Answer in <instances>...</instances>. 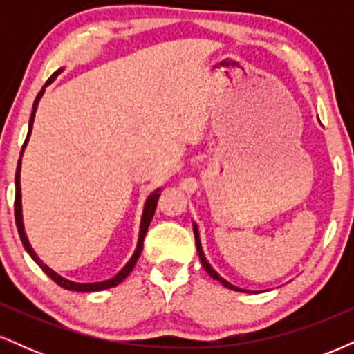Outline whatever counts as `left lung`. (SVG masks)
Segmentation results:
<instances>
[{
  "label": "left lung",
  "mask_w": 354,
  "mask_h": 354,
  "mask_svg": "<svg viewBox=\"0 0 354 354\" xmlns=\"http://www.w3.org/2000/svg\"><path fill=\"white\" fill-rule=\"evenodd\" d=\"M193 233H194V243H196V250H198V256H200V261H201L203 268H205V270H206V273H208V274L211 276V278H213V279H216V281L221 283L223 286H225V288H228V290L239 291V293H254V291H250V290H243V288H238V286H234V284H231L230 281H226V279L223 278L221 274H218V271L214 270V268L209 265V263H208V259H206L205 253H203V246H201L200 233H198V226H196V223H194V221H193Z\"/></svg>",
  "instance_id": "left-lung-1"
}]
</instances>
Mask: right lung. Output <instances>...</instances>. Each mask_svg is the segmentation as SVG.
Segmentation results:
<instances>
[{
    "label": "right lung",
    "instance_id": "1",
    "mask_svg": "<svg viewBox=\"0 0 354 354\" xmlns=\"http://www.w3.org/2000/svg\"><path fill=\"white\" fill-rule=\"evenodd\" d=\"M64 68H59L58 71H55L51 75V78L46 81V84L41 88V91L38 93V96H36L35 103H33V111H31V116H30V123H28V136H26V141H24L23 145V149L21 153H19V161H18V168H16V176H15V188H16V196H15V219H16V226H18V233H19V238H21V243L24 246V250L28 251V254L31 256V258L35 259L36 265H38L41 270L46 273L50 278L55 281L56 284H59L61 288H64V290H70V291H81V293H91V291H103V290H108V288H113V286H118L123 279L128 276L129 273L133 271V268H135L138 258H140L141 251H143V241H145V236H146V231H148V226L149 223H151L153 219V214H154V209H156V203L160 200V194H161V189L163 188H158L154 189L151 194H149L148 198H146L145 201V206H143V214H141V221H140V234H138V243H136V248H135V253H133L131 258H129V261L126 263V265L121 268L118 273L113 276V278L109 279H104V281H96V283H76V281H70V279L63 278V276L56 273V271H53L50 266L44 265V263L39 259V256L35 253L33 246L30 245V239L26 236V230H24V221H23V205H21V158H23V153H24V148H26L28 141H30V136H31V131H33V123H35V115H36V109H38V104H39V100L43 98L44 91H46V86H50V84L55 81L58 76L63 73Z\"/></svg>",
    "mask_w": 354,
    "mask_h": 354
}]
</instances>
